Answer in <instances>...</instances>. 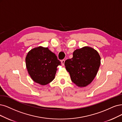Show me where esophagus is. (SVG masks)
<instances>
[{
  "label": "esophagus",
  "instance_id": "obj_1",
  "mask_svg": "<svg viewBox=\"0 0 122 122\" xmlns=\"http://www.w3.org/2000/svg\"><path fill=\"white\" fill-rule=\"evenodd\" d=\"M64 63H65V60H61V64L63 66L64 65Z\"/></svg>",
  "mask_w": 122,
  "mask_h": 122
}]
</instances>
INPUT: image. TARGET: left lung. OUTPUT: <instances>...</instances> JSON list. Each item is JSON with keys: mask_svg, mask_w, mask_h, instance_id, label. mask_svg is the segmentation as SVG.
I'll return each mask as SVG.
<instances>
[{"mask_svg": "<svg viewBox=\"0 0 122 122\" xmlns=\"http://www.w3.org/2000/svg\"><path fill=\"white\" fill-rule=\"evenodd\" d=\"M64 64L72 81L79 87H85L97 75L101 57L96 50L86 46L75 50L73 57L66 60Z\"/></svg>", "mask_w": 122, "mask_h": 122, "instance_id": "8db88e82", "label": "left lung"}]
</instances>
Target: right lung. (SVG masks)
<instances>
[{"mask_svg":"<svg viewBox=\"0 0 122 122\" xmlns=\"http://www.w3.org/2000/svg\"><path fill=\"white\" fill-rule=\"evenodd\" d=\"M25 63L28 73L34 81L45 85L55 78L57 67L61 65V62L47 47L39 46L28 52Z\"/></svg>","mask_w":122,"mask_h":122,"instance_id":"right-lung-1","label":"right lung"}]
</instances>
